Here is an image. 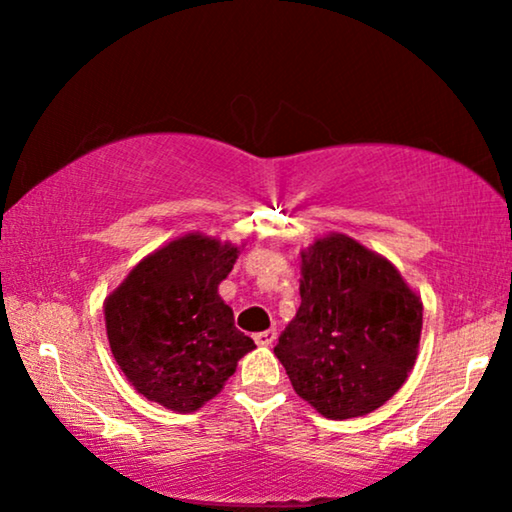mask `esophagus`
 <instances>
[{
	"mask_svg": "<svg viewBox=\"0 0 512 512\" xmlns=\"http://www.w3.org/2000/svg\"><path fill=\"white\" fill-rule=\"evenodd\" d=\"M254 340H256V345H261V347H270L272 342L277 340V331H275V328H268V331L256 333V335H254Z\"/></svg>",
	"mask_w": 512,
	"mask_h": 512,
	"instance_id": "1",
	"label": "esophagus"
}]
</instances>
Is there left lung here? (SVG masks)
<instances>
[{
  "label": "left lung",
  "mask_w": 512,
  "mask_h": 512,
  "mask_svg": "<svg viewBox=\"0 0 512 512\" xmlns=\"http://www.w3.org/2000/svg\"><path fill=\"white\" fill-rule=\"evenodd\" d=\"M300 275V307L275 356L324 417L368 415L415 366L422 300L387 258L342 233L300 251Z\"/></svg>",
  "instance_id": "1"
}]
</instances>
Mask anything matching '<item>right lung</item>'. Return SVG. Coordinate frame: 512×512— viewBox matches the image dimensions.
Segmentation results:
<instances>
[{
  "mask_svg": "<svg viewBox=\"0 0 512 512\" xmlns=\"http://www.w3.org/2000/svg\"><path fill=\"white\" fill-rule=\"evenodd\" d=\"M237 254L235 244L188 233L142 258L104 300L111 354L149 401L195 412L256 347L219 296Z\"/></svg>",
  "mask_w": 512,
  "mask_h": 512,
  "instance_id": "obj_1",
  "label": "right lung"
}]
</instances>
